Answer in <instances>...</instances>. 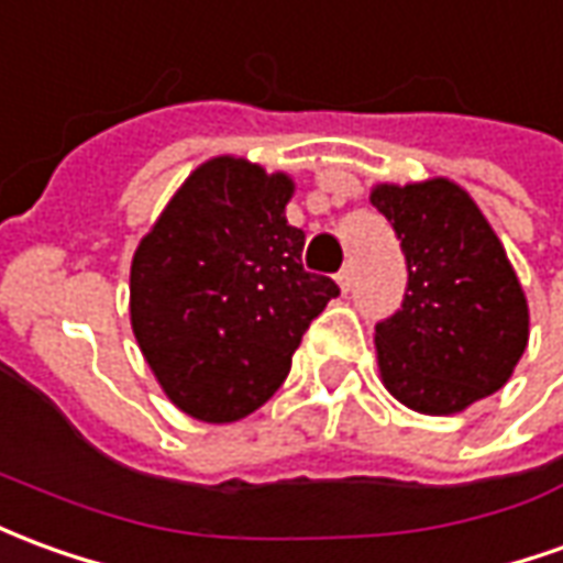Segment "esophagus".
I'll return each mask as SVG.
<instances>
[{
    "label": "esophagus",
    "instance_id": "34e87169",
    "mask_svg": "<svg viewBox=\"0 0 563 563\" xmlns=\"http://www.w3.org/2000/svg\"><path fill=\"white\" fill-rule=\"evenodd\" d=\"M350 283H353V265H344V268L338 271V286H341V289L347 292Z\"/></svg>",
    "mask_w": 563,
    "mask_h": 563
}]
</instances>
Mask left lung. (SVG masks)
Masks as SVG:
<instances>
[{"mask_svg": "<svg viewBox=\"0 0 563 563\" xmlns=\"http://www.w3.org/2000/svg\"><path fill=\"white\" fill-rule=\"evenodd\" d=\"M408 265L402 308L375 325L384 387L423 415L497 393L528 347V301L475 200L448 179L377 186Z\"/></svg>", "mask_w": 563, "mask_h": 563, "instance_id": "8db88e82", "label": "left lung"}]
</instances>
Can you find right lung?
<instances>
[{
    "label": "right lung",
    "mask_w": 563,
    "mask_h": 563,
    "mask_svg": "<svg viewBox=\"0 0 563 563\" xmlns=\"http://www.w3.org/2000/svg\"><path fill=\"white\" fill-rule=\"evenodd\" d=\"M292 179L213 158L186 179L131 265V322L173 405L207 423L280 390L308 325L341 289L301 265Z\"/></svg>",
    "instance_id": "1"
}]
</instances>
